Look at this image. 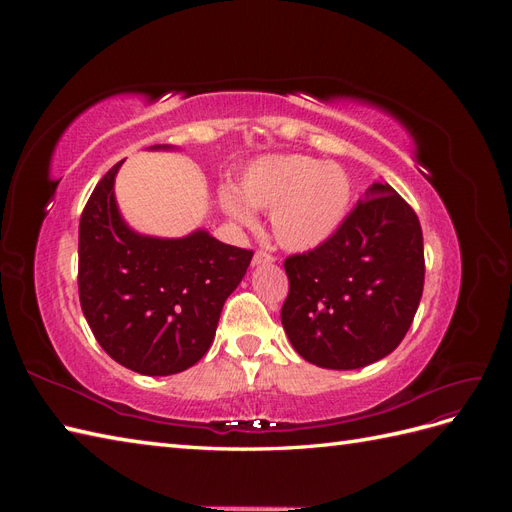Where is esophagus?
Wrapping results in <instances>:
<instances>
[{
    "label": "esophagus",
    "mask_w": 512,
    "mask_h": 512,
    "mask_svg": "<svg viewBox=\"0 0 512 512\" xmlns=\"http://www.w3.org/2000/svg\"><path fill=\"white\" fill-rule=\"evenodd\" d=\"M271 262H275V258L267 252H256L254 258H252V267H262V265H271Z\"/></svg>",
    "instance_id": "1"
}]
</instances>
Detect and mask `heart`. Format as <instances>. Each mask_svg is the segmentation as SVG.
I'll list each match as a JSON object with an SVG mask.
<instances>
[{
    "label": "heart",
    "mask_w": 512,
    "mask_h": 512,
    "mask_svg": "<svg viewBox=\"0 0 512 512\" xmlns=\"http://www.w3.org/2000/svg\"><path fill=\"white\" fill-rule=\"evenodd\" d=\"M237 195L220 194L222 209L243 228L256 224L252 209L271 211V230L286 252L307 254L329 243L342 228L352 181L337 164L305 156H265L254 160L237 179Z\"/></svg>",
    "instance_id": "obj_1"
}]
</instances>
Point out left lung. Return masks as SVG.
I'll return each instance as SVG.
<instances>
[{"label": "left lung", "instance_id": "8db88e82", "mask_svg": "<svg viewBox=\"0 0 512 512\" xmlns=\"http://www.w3.org/2000/svg\"><path fill=\"white\" fill-rule=\"evenodd\" d=\"M282 324L292 348L324 369H361L406 337L425 282L416 213L378 179L337 235L284 262Z\"/></svg>", "mask_w": 512, "mask_h": 512}]
</instances>
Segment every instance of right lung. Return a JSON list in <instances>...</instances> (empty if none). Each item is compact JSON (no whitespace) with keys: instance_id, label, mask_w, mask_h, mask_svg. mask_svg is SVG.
Listing matches in <instances>:
<instances>
[{"instance_id":"right-lung-1","label":"right lung","mask_w":512,"mask_h":512,"mask_svg":"<svg viewBox=\"0 0 512 512\" xmlns=\"http://www.w3.org/2000/svg\"><path fill=\"white\" fill-rule=\"evenodd\" d=\"M149 149L177 151L175 145ZM121 164L100 179L81 215V307L113 361L143 376H173L207 354L224 301L254 254L205 228L175 239L134 230L115 198Z\"/></svg>"}]
</instances>
